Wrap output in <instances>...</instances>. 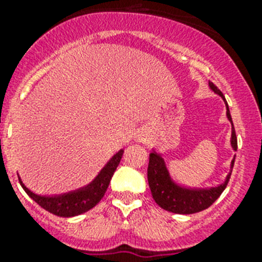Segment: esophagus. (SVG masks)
Wrapping results in <instances>:
<instances>
[{
	"mask_svg": "<svg viewBox=\"0 0 262 262\" xmlns=\"http://www.w3.org/2000/svg\"><path fill=\"white\" fill-rule=\"evenodd\" d=\"M136 142H139V143L145 142V135H143V134H140V135L136 136Z\"/></svg>",
	"mask_w": 262,
	"mask_h": 262,
	"instance_id": "34e87169",
	"label": "esophagus"
}]
</instances>
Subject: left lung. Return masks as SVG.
I'll use <instances>...</instances> for the list:
<instances>
[{
    "mask_svg": "<svg viewBox=\"0 0 262 262\" xmlns=\"http://www.w3.org/2000/svg\"><path fill=\"white\" fill-rule=\"evenodd\" d=\"M209 88L215 94L222 97L226 103L227 119L230 120L231 127H232L231 128V147L236 152L237 151V139H236L228 103H227L223 93L212 82H209ZM235 157L236 155L231 161L230 173L227 174L223 184H219L216 186L191 187L176 181L169 172L163 155L152 149V152L149 154V164H148V184H149V189H151L155 202L161 209L169 212H174V214H195V212L206 210L221 196V194L226 189L227 184L230 181L231 173H232Z\"/></svg>",
    "mask_w": 262,
    "mask_h": 262,
    "instance_id": "obj_1",
    "label": "left lung"
}]
</instances>
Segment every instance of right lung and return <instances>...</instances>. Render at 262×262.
Instances as JSON below:
<instances>
[{"label": "right lung", "mask_w": 262, "mask_h": 262, "mask_svg": "<svg viewBox=\"0 0 262 262\" xmlns=\"http://www.w3.org/2000/svg\"><path fill=\"white\" fill-rule=\"evenodd\" d=\"M123 149H119L114 156H111L106 165L99 170L98 174L89 184L78 187L76 190L67 191V193L51 194V195L34 193L23 184L19 174H18V178H19L20 185H22L23 190L27 193V195L32 201H35L40 207L47 210L48 212L62 217L77 216V215L84 214L90 209H93L94 206L102 200V196L107 190L111 177L114 174L115 169L119 165L120 159L123 156Z\"/></svg>", "instance_id": "add662e5"}]
</instances>
